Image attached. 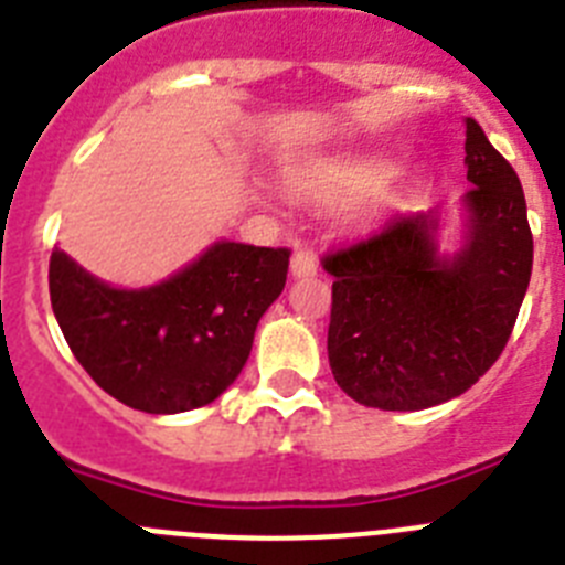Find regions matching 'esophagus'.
Returning <instances> with one entry per match:
<instances>
[{
	"instance_id": "34e87169",
	"label": "esophagus",
	"mask_w": 565,
	"mask_h": 565,
	"mask_svg": "<svg viewBox=\"0 0 565 565\" xmlns=\"http://www.w3.org/2000/svg\"><path fill=\"white\" fill-rule=\"evenodd\" d=\"M291 274H294V277H315V274H317V257H315V250H308V248L294 250V257H291Z\"/></svg>"
}]
</instances>
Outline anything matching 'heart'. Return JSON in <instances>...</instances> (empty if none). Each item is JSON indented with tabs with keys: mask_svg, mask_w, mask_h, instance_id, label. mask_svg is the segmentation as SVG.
<instances>
[{
	"mask_svg": "<svg viewBox=\"0 0 565 565\" xmlns=\"http://www.w3.org/2000/svg\"><path fill=\"white\" fill-rule=\"evenodd\" d=\"M394 177H397V166L383 157L334 159V162H322L294 177V191L306 200L345 205V202L377 196L383 188L392 185Z\"/></svg>",
	"mask_w": 565,
	"mask_h": 565,
	"instance_id": "obj_1",
	"label": "heart"
}]
</instances>
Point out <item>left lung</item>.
Instances as JSON below:
<instances>
[{
    "mask_svg": "<svg viewBox=\"0 0 565 565\" xmlns=\"http://www.w3.org/2000/svg\"><path fill=\"white\" fill-rule=\"evenodd\" d=\"M466 245L437 254V211L392 216L322 257L329 363L351 399L420 412L469 392L503 354L532 279V228L514 168L466 119Z\"/></svg>",
    "mask_w": 565,
    "mask_h": 565,
    "instance_id": "obj_1",
    "label": "left lung"
}]
</instances>
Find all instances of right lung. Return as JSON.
Returning a JSON list of instances; mask_svg holds the SVG:
<instances>
[{
    "label": "right lung",
    "mask_w": 565,
    "mask_h": 565,
    "mask_svg": "<svg viewBox=\"0 0 565 565\" xmlns=\"http://www.w3.org/2000/svg\"><path fill=\"white\" fill-rule=\"evenodd\" d=\"M288 248L214 243L171 279L110 288L51 254V306L94 383L125 406L177 414L209 406L239 377L259 317L288 277Z\"/></svg>",
    "instance_id": "right-lung-1"
}]
</instances>
